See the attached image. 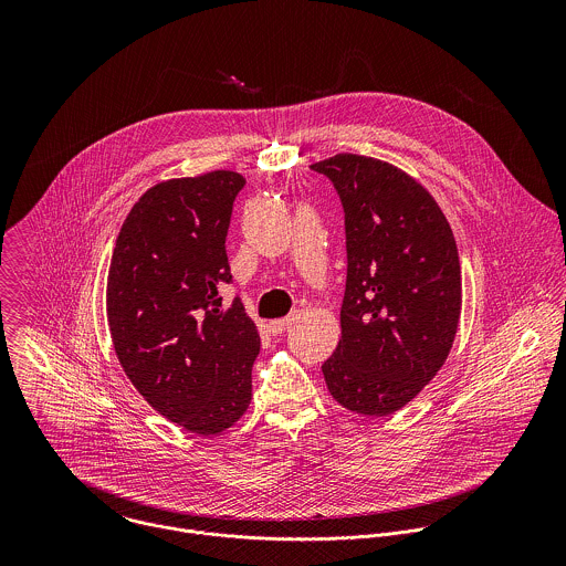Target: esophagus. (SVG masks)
Wrapping results in <instances>:
<instances>
[{
	"label": "esophagus",
	"instance_id": "34e87169",
	"mask_svg": "<svg viewBox=\"0 0 566 566\" xmlns=\"http://www.w3.org/2000/svg\"><path fill=\"white\" fill-rule=\"evenodd\" d=\"M294 323V316H285V318H279V321H272V323L268 324L270 326V331L274 333V335H279V333H283L285 328H290Z\"/></svg>",
	"mask_w": 566,
	"mask_h": 566
}]
</instances>
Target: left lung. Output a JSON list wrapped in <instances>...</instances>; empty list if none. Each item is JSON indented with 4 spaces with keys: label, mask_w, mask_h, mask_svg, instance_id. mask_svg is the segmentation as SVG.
Segmentation results:
<instances>
[{
    "label": "left lung",
    "mask_w": 566,
    "mask_h": 566,
    "mask_svg": "<svg viewBox=\"0 0 566 566\" xmlns=\"http://www.w3.org/2000/svg\"><path fill=\"white\" fill-rule=\"evenodd\" d=\"M310 167L339 193L348 254L342 335L324 381L342 407L388 416L451 353L462 314L455 238L433 196L392 163L342 153Z\"/></svg>",
    "instance_id": "obj_1"
}]
</instances>
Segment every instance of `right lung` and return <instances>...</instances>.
<instances>
[{
	"mask_svg": "<svg viewBox=\"0 0 566 566\" xmlns=\"http://www.w3.org/2000/svg\"><path fill=\"white\" fill-rule=\"evenodd\" d=\"M243 176L216 169L153 185L126 216L106 279L115 355L137 392L196 436L233 427L250 405L259 333L235 298L227 233Z\"/></svg>",
	"mask_w": 566,
	"mask_h": 566,
	"instance_id": "obj_1",
	"label": "right lung"
}]
</instances>
